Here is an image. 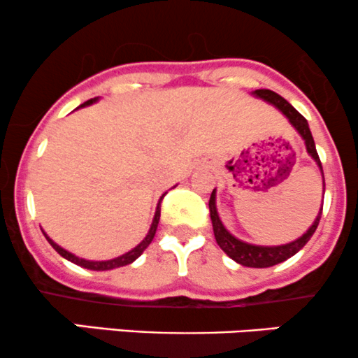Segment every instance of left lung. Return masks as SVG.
Instances as JSON below:
<instances>
[{
  "mask_svg": "<svg viewBox=\"0 0 358 358\" xmlns=\"http://www.w3.org/2000/svg\"><path fill=\"white\" fill-rule=\"evenodd\" d=\"M254 96L264 99V101L274 104L277 110L286 116L289 123H291V125L296 128V131L303 136L308 154L311 155V159L315 160L316 164H318L321 176H323V167H321V160L318 157V152H316L315 140H313L311 130H309L308 120L304 118V116L301 115L292 104H289L282 96H279L274 91L255 90ZM323 189H324V176H323ZM321 211H323V203H321L320 213L318 216H316L315 223H313L311 227L308 228V231L304 233L303 236H299L298 240H294V242L286 243V245H275V247H262V245H252V243L242 242V240H238L236 236H233L231 233L224 228V224L222 223V220H220L218 216V210H216V189H213L211 198H210V216H211L213 231H215L216 243H218L220 248H222L224 254L230 257V259L235 260L236 264H240V266H245V267H255V268L272 267L275 266V264H280L284 262V260H287L289 257L298 254L301 248L309 242V238H311L313 233L316 231V228H318Z\"/></svg>",
  "mask_w": 358,
  "mask_h": 358,
  "instance_id": "1",
  "label": "left lung"
}]
</instances>
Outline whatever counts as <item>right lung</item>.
Returning a JSON list of instances; mask_svg holds the SVG:
<instances>
[{"label":"right lung","instance_id":"1","mask_svg":"<svg viewBox=\"0 0 358 358\" xmlns=\"http://www.w3.org/2000/svg\"><path fill=\"white\" fill-rule=\"evenodd\" d=\"M96 101H98V98H94V99H87V101H86V103H83L81 106H79V108L90 106V104L96 103ZM166 194H167V192H164L162 198H164V196H166ZM162 198L159 199L157 210H155V216H154V222H152V224H150V230H148V233H147L145 238H143L142 242H140L138 245H136L135 248H131L130 252H127V254H123V255L116 257V259H111V260H86V259H79V257H76L74 254H71V252L64 250L62 247H59V245L55 243L54 240H52V238H49V236H47V233H45V231H43V235H45L47 242H49V243L52 245V247L55 248V252H57L59 255H62L64 259L71 260V262H72V264H76V266H81V267H84V268H91V271H111V268L128 266V264H131V262H134V260L138 259V257L143 254V250H145V248L148 247V245L152 243V240H154L155 231H157L159 220H160V201H162Z\"/></svg>","mask_w":358,"mask_h":358}]
</instances>
